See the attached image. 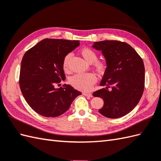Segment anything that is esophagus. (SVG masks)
<instances>
[{"mask_svg":"<svg viewBox=\"0 0 161 161\" xmlns=\"http://www.w3.org/2000/svg\"><path fill=\"white\" fill-rule=\"evenodd\" d=\"M83 95L84 96L90 97H92V95L91 94V93H90V92H83Z\"/></svg>","mask_w":161,"mask_h":161,"instance_id":"obj_1","label":"esophagus"}]
</instances>
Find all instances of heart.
I'll return each mask as SVG.
<instances>
[{
  "instance_id": "b5f03b06",
  "label": "heart",
  "mask_w": 161,
  "mask_h": 161,
  "mask_svg": "<svg viewBox=\"0 0 161 161\" xmlns=\"http://www.w3.org/2000/svg\"><path fill=\"white\" fill-rule=\"evenodd\" d=\"M81 54L84 59L89 64L95 62L97 59V55L95 52L89 48H84L81 50ZM72 57L71 53L67 54L63 60V68L64 70L68 69L69 62ZM96 70L99 73H103L105 71L106 64L102 61H98L95 63ZM97 81V77L92 73H78L70 78L69 82L73 86L80 91H90Z\"/></svg>"
}]
</instances>
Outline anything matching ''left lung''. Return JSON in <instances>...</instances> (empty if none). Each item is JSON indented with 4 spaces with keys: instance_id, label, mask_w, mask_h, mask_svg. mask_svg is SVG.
<instances>
[{
    "instance_id": "obj_1",
    "label": "left lung",
    "mask_w": 161,
    "mask_h": 161,
    "mask_svg": "<svg viewBox=\"0 0 161 161\" xmlns=\"http://www.w3.org/2000/svg\"><path fill=\"white\" fill-rule=\"evenodd\" d=\"M102 51L106 69L100 85L105 88L93 92L94 97L103 99L100 114L108 118L123 117L137 105L143 95L145 67L136 51L125 42L117 40L95 42L92 46ZM110 86L111 90H108Z\"/></svg>"
}]
</instances>
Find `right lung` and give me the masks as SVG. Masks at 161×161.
I'll return each instance as SVG.
<instances>
[{
	"mask_svg": "<svg viewBox=\"0 0 161 161\" xmlns=\"http://www.w3.org/2000/svg\"><path fill=\"white\" fill-rule=\"evenodd\" d=\"M79 45V40L44 39L25 53L20 87L26 102L38 114L45 117L60 116L81 95L69 84L55 88L56 84L66 79L64 58Z\"/></svg>",
	"mask_w": 161,
	"mask_h": 161,
	"instance_id": "obj_1",
	"label": "right lung"
}]
</instances>
